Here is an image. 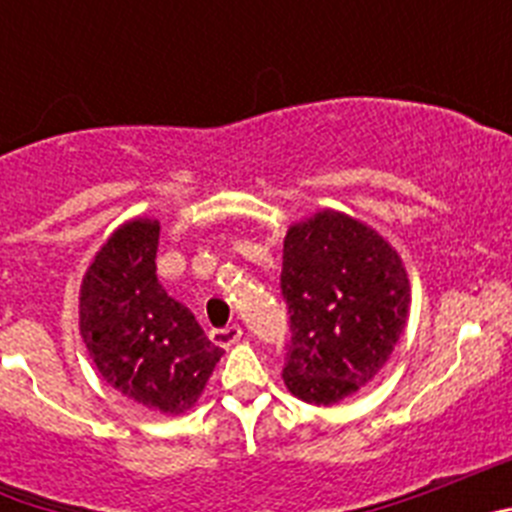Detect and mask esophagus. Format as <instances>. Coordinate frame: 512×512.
Returning <instances> with one entry per match:
<instances>
[{
	"instance_id": "esophagus-1",
	"label": "esophagus",
	"mask_w": 512,
	"mask_h": 512,
	"mask_svg": "<svg viewBox=\"0 0 512 512\" xmlns=\"http://www.w3.org/2000/svg\"><path fill=\"white\" fill-rule=\"evenodd\" d=\"M241 336H243V330H241V325H228V328H217V330H212L210 333V341L215 343V346H220V348H230L233 346V343H238L241 341Z\"/></svg>"
}]
</instances>
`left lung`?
<instances>
[{"mask_svg":"<svg viewBox=\"0 0 512 512\" xmlns=\"http://www.w3.org/2000/svg\"><path fill=\"white\" fill-rule=\"evenodd\" d=\"M282 295L289 307L287 390L336 405L379 374L410 315L400 253L356 217L320 210L284 235Z\"/></svg>","mask_w":512,"mask_h":512,"instance_id":"1","label":"left lung"}]
</instances>
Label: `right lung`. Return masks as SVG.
Listing matches in <instances>:
<instances>
[{
    "label": "right lung",
    "mask_w": 512,
    "mask_h": 512,
    "mask_svg": "<svg viewBox=\"0 0 512 512\" xmlns=\"http://www.w3.org/2000/svg\"><path fill=\"white\" fill-rule=\"evenodd\" d=\"M158 220L133 217L102 243L79 289V330L99 377L138 405L182 415L223 348L156 279Z\"/></svg>",
    "instance_id": "add662e5"
}]
</instances>
